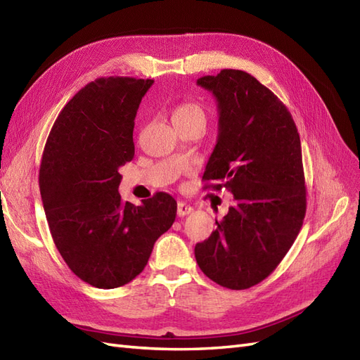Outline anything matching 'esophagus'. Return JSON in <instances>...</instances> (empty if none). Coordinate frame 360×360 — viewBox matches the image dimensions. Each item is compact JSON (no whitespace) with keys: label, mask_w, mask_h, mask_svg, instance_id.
<instances>
[{"label":"esophagus","mask_w":360,"mask_h":360,"mask_svg":"<svg viewBox=\"0 0 360 360\" xmlns=\"http://www.w3.org/2000/svg\"><path fill=\"white\" fill-rule=\"evenodd\" d=\"M193 211V207H190L188 204H186V202H178V216L179 217H184V216H187V214H190Z\"/></svg>","instance_id":"34e87169"}]
</instances>
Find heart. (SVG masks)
Segmentation results:
<instances>
[{
	"instance_id": "heart-1",
	"label": "heart",
	"mask_w": 360,
	"mask_h": 360,
	"mask_svg": "<svg viewBox=\"0 0 360 360\" xmlns=\"http://www.w3.org/2000/svg\"><path fill=\"white\" fill-rule=\"evenodd\" d=\"M191 120H196V122H207V114L205 109L202 108L196 101H182L173 110V122H191Z\"/></svg>"
}]
</instances>
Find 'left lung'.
I'll use <instances>...</instances> for the list:
<instances>
[{
	"label": "left lung",
	"mask_w": 360,
	"mask_h": 360,
	"mask_svg": "<svg viewBox=\"0 0 360 360\" xmlns=\"http://www.w3.org/2000/svg\"><path fill=\"white\" fill-rule=\"evenodd\" d=\"M198 85L213 92L219 108L217 144L202 181L231 191L236 204L196 243L195 257L222 288L250 289L281 263L306 216L300 134L289 109L250 72L222 70Z\"/></svg>",
	"instance_id": "left-lung-1"
}]
</instances>
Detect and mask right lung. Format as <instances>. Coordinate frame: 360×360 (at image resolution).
<instances>
[{
  "label": "right lung",
  "mask_w": 360,
  "mask_h": 360,
  "mask_svg": "<svg viewBox=\"0 0 360 360\" xmlns=\"http://www.w3.org/2000/svg\"><path fill=\"white\" fill-rule=\"evenodd\" d=\"M152 84L120 76L89 82L63 106L44 147L39 190L53 242L68 268L98 289L140 275L176 217L169 193L138 207L118 193V169L134 158V120Z\"/></svg>",
  "instance_id": "add662e5"
}]
</instances>
